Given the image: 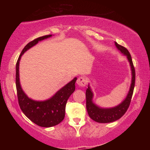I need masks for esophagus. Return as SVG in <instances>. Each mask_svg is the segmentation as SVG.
<instances>
[{"label":"esophagus","instance_id":"1","mask_svg":"<svg viewBox=\"0 0 150 150\" xmlns=\"http://www.w3.org/2000/svg\"><path fill=\"white\" fill-rule=\"evenodd\" d=\"M87 83V80H86L85 77H80L77 80V85L80 86V87H84L86 85Z\"/></svg>","mask_w":150,"mask_h":150}]
</instances>
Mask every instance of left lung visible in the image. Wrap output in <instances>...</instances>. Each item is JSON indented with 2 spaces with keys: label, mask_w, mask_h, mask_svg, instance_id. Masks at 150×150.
Wrapping results in <instances>:
<instances>
[{
  "label": "left lung",
  "mask_w": 150,
  "mask_h": 150,
  "mask_svg": "<svg viewBox=\"0 0 150 150\" xmlns=\"http://www.w3.org/2000/svg\"><path fill=\"white\" fill-rule=\"evenodd\" d=\"M115 46L117 49L120 51L122 54H123L127 57V59L130 63V70H131V83H130V89L125 99L114 107L111 108H102L98 106L93 101L94 94L91 89L89 84H88V88L86 89V108H87V113L89 117L93 120L101 123H107L116 121L121 118L126 111L128 110L130 105V101L133 93L134 87H135V72L134 68L133 63H132L131 56L129 51L123 46L118 44V43L115 42Z\"/></svg>",
  "instance_id": "left-lung-1"
}]
</instances>
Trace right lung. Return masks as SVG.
Listing matches in <instances>:
<instances>
[{
  "label": "right lung",
  "mask_w": 150,
  "mask_h": 150,
  "mask_svg": "<svg viewBox=\"0 0 150 150\" xmlns=\"http://www.w3.org/2000/svg\"><path fill=\"white\" fill-rule=\"evenodd\" d=\"M51 37H52V34L39 37L28 43L22 51L16 64V88L20 108L29 119L39 126L44 128L59 124L64 119L65 105L68 98L75 91L77 77L63 86L49 99L44 101H37L28 97L22 89L20 82L19 66L22 56L27 50L35 46L39 42Z\"/></svg>",
  "instance_id": "right-lung-1"
}]
</instances>
